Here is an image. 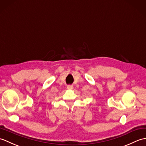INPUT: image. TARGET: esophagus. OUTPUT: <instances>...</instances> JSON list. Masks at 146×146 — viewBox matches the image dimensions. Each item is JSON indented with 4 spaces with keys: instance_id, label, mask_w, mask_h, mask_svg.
Returning a JSON list of instances; mask_svg holds the SVG:
<instances>
[{
    "instance_id": "esophagus-1",
    "label": "esophagus",
    "mask_w": 146,
    "mask_h": 146,
    "mask_svg": "<svg viewBox=\"0 0 146 146\" xmlns=\"http://www.w3.org/2000/svg\"><path fill=\"white\" fill-rule=\"evenodd\" d=\"M67 88H68V89H69V90L73 89V85H68V86H67Z\"/></svg>"
}]
</instances>
